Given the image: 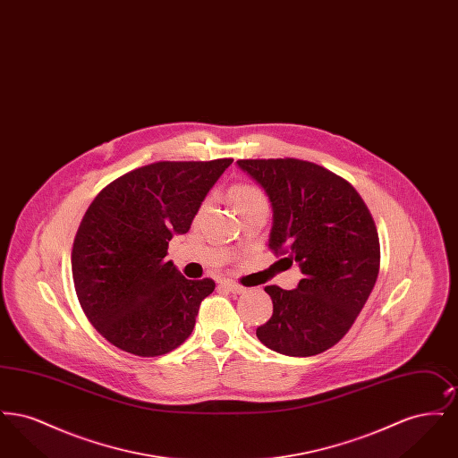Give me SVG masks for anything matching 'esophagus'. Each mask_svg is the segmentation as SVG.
I'll return each mask as SVG.
<instances>
[{
  "instance_id": "obj_1",
  "label": "esophagus",
  "mask_w": 458,
  "mask_h": 458,
  "mask_svg": "<svg viewBox=\"0 0 458 458\" xmlns=\"http://www.w3.org/2000/svg\"><path fill=\"white\" fill-rule=\"evenodd\" d=\"M219 286H223L225 290H228L230 293H235V295H239V293H243L245 292V288L242 286V284H237L235 282H230V280H223Z\"/></svg>"
}]
</instances>
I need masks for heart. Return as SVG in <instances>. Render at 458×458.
<instances>
[{
	"mask_svg": "<svg viewBox=\"0 0 458 458\" xmlns=\"http://www.w3.org/2000/svg\"><path fill=\"white\" fill-rule=\"evenodd\" d=\"M228 199L233 204V208L237 209V213H243L254 206L266 204V197L262 194L261 189H258L256 185L250 183H237L232 185L228 191ZM206 208V204L202 206Z\"/></svg>",
	"mask_w": 458,
	"mask_h": 458,
	"instance_id": "obj_1",
	"label": "heart"
}]
</instances>
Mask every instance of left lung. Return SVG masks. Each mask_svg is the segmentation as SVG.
Segmentation results:
<instances>
[{
  "instance_id": "1",
  "label": "left lung",
  "mask_w": 458,
  "mask_h": 458,
  "mask_svg": "<svg viewBox=\"0 0 458 458\" xmlns=\"http://www.w3.org/2000/svg\"><path fill=\"white\" fill-rule=\"evenodd\" d=\"M273 208L269 249L297 262L295 290L269 284L273 316L256 329L267 349L310 357L336 345L369 299L379 239L362 197L327 168L295 159H239Z\"/></svg>"
}]
</instances>
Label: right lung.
<instances>
[{"label":"right lung","instance_id":"right-lung-1","mask_svg":"<svg viewBox=\"0 0 458 458\" xmlns=\"http://www.w3.org/2000/svg\"><path fill=\"white\" fill-rule=\"evenodd\" d=\"M233 159L157 161L106 185L81 221L72 275L90 325L139 357L180 347L196 327L211 278L187 280L166 261L168 242L187 233Z\"/></svg>","mask_w":458,"mask_h":458}]
</instances>
